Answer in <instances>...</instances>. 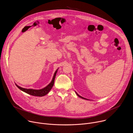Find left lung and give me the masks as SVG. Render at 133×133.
<instances>
[{
    "mask_svg": "<svg viewBox=\"0 0 133 133\" xmlns=\"http://www.w3.org/2000/svg\"><path fill=\"white\" fill-rule=\"evenodd\" d=\"M76 94L77 95V96H78V97H81V98H83V99H86V100H89V99H86V98H84V97H82V96H81L80 95H79L76 92Z\"/></svg>",
    "mask_w": 133,
    "mask_h": 133,
    "instance_id": "1",
    "label": "left lung"
}]
</instances>
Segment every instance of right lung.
Instances as JSON below:
<instances>
[{
    "label": "right lung",
    "mask_w": 133,
    "mask_h": 133,
    "mask_svg": "<svg viewBox=\"0 0 133 133\" xmlns=\"http://www.w3.org/2000/svg\"><path fill=\"white\" fill-rule=\"evenodd\" d=\"M58 69H57L56 70V71L55 72L54 74V76L52 77V81H51V82L45 87H44L43 89H27V88H24L23 87H21L20 86H19L18 85H17L16 84V86L19 88L21 90L23 91L24 92L32 96H39V97H42V96H44L46 95H47L49 91L51 90V89L52 88L54 84V81H55V78L56 77V75L57 74V72Z\"/></svg>",
    "instance_id": "1"
}]
</instances>
